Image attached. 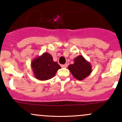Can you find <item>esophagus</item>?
<instances>
[{"mask_svg":"<svg viewBox=\"0 0 122 122\" xmlns=\"http://www.w3.org/2000/svg\"><path fill=\"white\" fill-rule=\"evenodd\" d=\"M61 67H62V68H67V67H68V65L67 64H63L61 66Z\"/></svg>","mask_w":122,"mask_h":122,"instance_id":"esophagus-1","label":"esophagus"}]
</instances>
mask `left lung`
I'll return each instance as SVG.
<instances>
[{"mask_svg": "<svg viewBox=\"0 0 122 122\" xmlns=\"http://www.w3.org/2000/svg\"><path fill=\"white\" fill-rule=\"evenodd\" d=\"M72 76L78 80H82L92 72V66L84 57L79 55L74 59V63L68 66Z\"/></svg>", "mask_w": 122, "mask_h": 122, "instance_id": "obj_1", "label": "left lung"}]
</instances>
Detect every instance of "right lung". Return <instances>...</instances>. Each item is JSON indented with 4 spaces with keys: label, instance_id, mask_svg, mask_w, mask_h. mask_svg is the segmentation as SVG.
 <instances>
[{
    "label": "right lung",
    "instance_id": "obj_1",
    "mask_svg": "<svg viewBox=\"0 0 122 122\" xmlns=\"http://www.w3.org/2000/svg\"><path fill=\"white\" fill-rule=\"evenodd\" d=\"M31 67L35 77L39 80L51 79L61 68L60 65L53 61L52 55L46 52L33 60Z\"/></svg>",
    "mask_w": 122,
    "mask_h": 122
}]
</instances>
